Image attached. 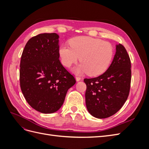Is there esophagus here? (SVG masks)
<instances>
[{
    "mask_svg": "<svg viewBox=\"0 0 149 149\" xmlns=\"http://www.w3.org/2000/svg\"><path fill=\"white\" fill-rule=\"evenodd\" d=\"M76 81H79L81 80V78L79 77V76H76Z\"/></svg>",
    "mask_w": 149,
    "mask_h": 149,
    "instance_id": "1",
    "label": "esophagus"
}]
</instances>
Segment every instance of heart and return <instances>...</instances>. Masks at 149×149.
Returning <instances> with one entry per match:
<instances>
[{
	"instance_id": "1",
	"label": "heart",
	"mask_w": 149,
	"mask_h": 149,
	"mask_svg": "<svg viewBox=\"0 0 149 149\" xmlns=\"http://www.w3.org/2000/svg\"><path fill=\"white\" fill-rule=\"evenodd\" d=\"M70 45H61L59 55L66 67L76 63L79 58L81 63L73 70L78 74L88 72L90 76L100 75L108 68L113 58V47L101 39L78 37L70 40Z\"/></svg>"
}]
</instances>
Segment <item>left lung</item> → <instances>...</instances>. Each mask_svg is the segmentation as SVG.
Listing matches in <instances>:
<instances>
[{
	"label": "left lung",
	"instance_id": "1",
	"mask_svg": "<svg viewBox=\"0 0 149 149\" xmlns=\"http://www.w3.org/2000/svg\"><path fill=\"white\" fill-rule=\"evenodd\" d=\"M131 63L128 53L121 44L110 66L102 74L86 78V105L88 112L99 119L114 115L123 107L128 97L131 81Z\"/></svg>",
	"mask_w": 149,
	"mask_h": 149
}]
</instances>
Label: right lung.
Masks as SVG:
<instances>
[{"mask_svg": "<svg viewBox=\"0 0 149 149\" xmlns=\"http://www.w3.org/2000/svg\"><path fill=\"white\" fill-rule=\"evenodd\" d=\"M59 35L41 33L25 45L20 65L22 92L29 104L44 114L63 105L68 90L76 80L59 60Z\"/></svg>", "mask_w": 149, "mask_h": 149, "instance_id": "obj_1", "label": "right lung"}]
</instances>
